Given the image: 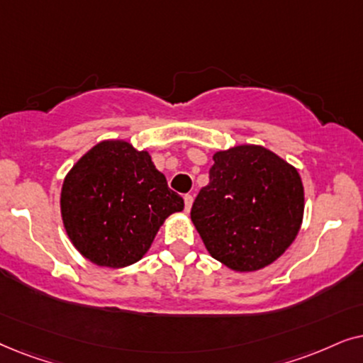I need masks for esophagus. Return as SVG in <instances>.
I'll list each match as a JSON object with an SVG mask.
<instances>
[{"label":"esophagus","mask_w":363,"mask_h":363,"mask_svg":"<svg viewBox=\"0 0 363 363\" xmlns=\"http://www.w3.org/2000/svg\"><path fill=\"white\" fill-rule=\"evenodd\" d=\"M192 202H194V197H192L191 194H186V196H184V209H186V212L191 211Z\"/></svg>","instance_id":"esophagus-1"}]
</instances>
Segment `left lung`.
<instances>
[{"mask_svg":"<svg viewBox=\"0 0 363 363\" xmlns=\"http://www.w3.org/2000/svg\"><path fill=\"white\" fill-rule=\"evenodd\" d=\"M209 184L191 209L206 249L235 272H254L277 260L296 240L303 217L297 169L255 144L214 156Z\"/></svg>","mask_w":363,"mask_h":363,"instance_id":"1","label":"left lung"}]
</instances>
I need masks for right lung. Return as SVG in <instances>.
Returning a JSON list of instances; mask_svg holds the SVG:
<instances>
[{"mask_svg":"<svg viewBox=\"0 0 363 363\" xmlns=\"http://www.w3.org/2000/svg\"><path fill=\"white\" fill-rule=\"evenodd\" d=\"M184 201L147 151L121 139L91 147L66 174L61 217L83 257L99 267H128L151 247L159 227Z\"/></svg>","mask_w":363,"mask_h":363,"instance_id":"obj_1","label":"right lung"}]
</instances>
